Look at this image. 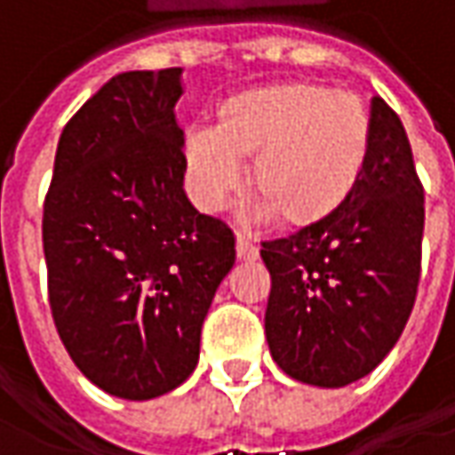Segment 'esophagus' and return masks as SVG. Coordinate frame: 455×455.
Segmentation results:
<instances>
[{"instance_id":"esophagus-1","label":"esophagus","mask_w":455,"mask_h":455,"mask_svg":"<svg viewBox=\"0 0 455 455\" xmlns=\"http://www.w3.org/2000/svg\"><path fill=\"white\" fill-rule=\"evenodd\" d=\"M236 254H239V259H257L259 249L251 239V234H246V231L236 234Z\"/></svg>"}]
</instances>
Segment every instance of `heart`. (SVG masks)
Instances as JSON below:
<instances>
[{
  "mask_svg": "<svg viewBox=\"0 0 455 455\" xmlns=\"http://www.w3.org/2000/svg\"><path fill=\"white\" fill-rule=\"evenodd\" d=\"M370 118L350 92L322 85H276L227 105L213 131L186 135L198 198L219 206L239 186L284 224H309L337 209L363 173Z\"/></svg>",
  "mask_w": 455,
  "mask_h": 455,
  "instance_id": "1",
  "label": "heart"
}]
</instances>
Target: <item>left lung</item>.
Wrapping results in <instances>:
<instances>
[{"instance_id":"obj_1","label":"left lung","mask_w":455,"mask_h":455,"mask_svg":"<svg viewBox=\"0 0 455 455\" xmlns=\"http://www.w3.org/2000/svg\"><path fill=\"white\" fill-rule=\"evenodd\" d=\"M423 221L405 128L383 98H372L368 158L347 198L317 221L261 242L272 275L264 330L290 378L342 387L383 363L413 312Z\"/></svg>"}]
</instances>
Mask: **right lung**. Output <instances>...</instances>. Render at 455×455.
<instances>
[{"label":"right lung","mask_w":455,"mask_h":455,"mask_svg":"<svg viewBox=\"0 0 455 455\" xmlns=\"http://www.w3.org/2000/svg\"><path fill=\"white\" fill-rule=\"evenodd\" d=\"M180 68L120 72L60 135L42 243L60 339L90 383L125 400L179 387L234 267V231L183 191Z\"/></svg>","instance_id":"obj_1"}]
</instances>
